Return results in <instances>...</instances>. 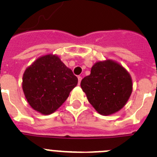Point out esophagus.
Segmentation results:
<instances>
[{"label": "esophagus", "instance_id": "obj_1", "mask_svg": "<svg viewBox=\"0 0 157 157\" xmlns=\"http://www.w3.org/2000/svg\"><path fill=\"white\" fill-rule=\"evenodd\" d=\"M78 84H80V83H81V81H82L81 76H78Z\"/></svg>", "mask_w": 157, "mask_h": 157}]
</instances>
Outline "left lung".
Wrapping results in <instances>:
<instances>
[{"label": "left lung", "mask_w": 157, "mask_h": 157, "mask_svg": "<svg viewBox=\"0 0 157 157\" xmlns=\"http://www.w3.org/2000/svg\"><path fill=\"white\" fill-rule=\"evenodd\" d=\"M81 87L90 104L102 115H110L126 104L132 92L130 74L111 60L96 62Z\"/></svg>", "instance_id": "left-lung-1"}]
</instances>
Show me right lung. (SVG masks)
<instances>
[{"instance_id": "1", "label": "right lung", "mask_w": 157, "mask_h": 157, "mask_svg": "<svg viewBox=\"0 0 157 157\" xmlns=\"http://www.w3.org/2000/svg\"><path fill=\"white\" fill-rule=\"evenodd\" d=\"M78 78L57 55L36 59L25 69L22 90L29 104L42 114L54 113L77 86Z\"/></svg>"}]
</instances>
